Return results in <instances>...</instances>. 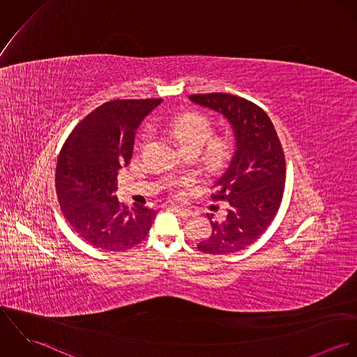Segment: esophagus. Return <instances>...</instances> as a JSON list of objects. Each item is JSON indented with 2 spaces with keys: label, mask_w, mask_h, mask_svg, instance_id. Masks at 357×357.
Returning a JSON list of instances; mask_svg holds the SVG:
<instances>
[{
  "label": "esophagus",
  "mask_w": 357,
  "mask_h": 357,
  "mask_svg": "<svg viewBox=\"0 0 357 357\" xmlns=\"http://www.w3.org/2000/svg\"><path fill=\"white\" fill-rule=\"evenodd\" d=\"M170 210L174 211L181 218H188L190 215H192V211L190 208H184V207H178V206H170Z\"/></svg>",
  "instance_id": "esophagus-1"
}]
</instances>
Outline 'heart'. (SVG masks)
I'll use <instances>...</instances> for the list:
<instances>
[{"label": "heart", "mask_w": 357, "mask_h": 357, "mask_svg": "<svg viewBox=\"0 0 357 357\" xmlns=\"http://www.w3.org/2000/svg\"><path fill=\"white\" fill-rule=\"evenodd\" d=\"M166 129L176 137V140L187 150L201 151L210 137L213 136L211 121L199 112H190L173 118L165 123ZM150 140V132L143 135V142ZM229 151V144L225 139L214 140L207 151V158L213 162L222 160Z\"/></svg>", "instance_id": "b5f03b06"}]
</instances>
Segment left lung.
I'll use <instances>...</instances> for the list:
<instances>
[{
    "mask_svg": "<svg viewBox=\"0 0 357 357\" xmlns=\"http://www.w3.org/2000/svg\"><path fill=\"white\" fill-rule=\"evenodd\" d=\"M191 102L227 118L235 136V153L214 184L213 201H227V214L208 215L211 235L198 243L207 255L246 249L266 231L283 198L286 162L280 140L266 112L255 102L228 93L191 95Z\"/></svg>",
    "mask_w": 357,
    "mask_h": 357,
    "instance_id": "obj_1",
    "label": "left lung"
}]
</instances>
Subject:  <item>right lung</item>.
<instances>
[{"label": "right lung", "mask_w": 357, "mask_h": 357, "mask_svg": "<svg viewBox=\"0 0 357 357\" xmlns=\"http://www.w3.org/2000/svg\"><path fill=\"white\" fill-rule=\"evenodd\" d=\"M162 99L112 100L88 114L70 133L57 158L56 194L73 231L104 252L142 243L156 213L118 202L116 176L133 153L136 132Z\"/></svg>", "instance_id": "right-lung-1"}]
</instances>
